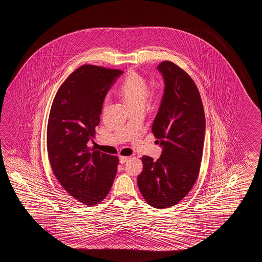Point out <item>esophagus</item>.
I'll return each instance as SVG.
<instances>
[{
    "label": "esophagus",
    "instance_id": "1",
    "mask_svg": "<svg viewBox=\"0 0 262 262\" xmlns=\"http://www.w3.org/2000/svg\"><path fill=\"white\" fill-rule=\"evenodd\" d=\"M119 159H120V163H121V164H124L125 162L128 160L129 156H120Z\"/></svg>",
    "mask_w": 262,
    "mask_h": 262
}]
</instances>
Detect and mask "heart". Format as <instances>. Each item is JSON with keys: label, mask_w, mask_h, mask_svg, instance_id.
Masks as SVG:
<instances>
[{"label": "heart", "mask_w": 262, "mask_h": 262, "mask_svg": "<svg viewBox=\"0 0 262 262\" xmlns=\"http://www.w3.org/2000/svg\"><path fill=\"white\" fill-rule=\"evenodd\" d=\"M118 92L132 108L144 106L149 95V84L140 74L130 71L120 85ZM106 102L107 98L105 99V103Z\"/></svg>", "instance_id": "b5f03b06"}]
</instances>
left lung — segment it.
Here are the masks:
<instances>
[{
	"instance_id": "left-lung-1",
	"label": "left lung",
	"mask_w": 262,
	"mask_h": 262,
	"mask_svg": "<svg viewBox=\"0 0 262 262\" xmlns=\"http://www.w3.org/2000/svg\"><path fill=\"white\" fill-rule=\"evenodd\" d=\"M157 69L165 91L151 131L163 150L156 161L142 156L138 185L149 205L164 209L176 205L194 186L206 125L201 95L189 75L172 61H162Z\"/></svg>"
}]
</instances>
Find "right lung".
<instances>
[{
    "instance_id": "1",
    "label": "right lung",
    "mask_w": 262,
    "mask_h": 262,
    "mask_svg": "<svg viewBox=\"0 0 262 262\" xmlns=\"http://www.w3.org/2000/svg\"><path fill=\"white\" fill-rule=\"evenodd\" d=\"M122 70L84 64L66 79L50 108L47 149L56 178L87 206L100 203L112 188L119 158L88 146L100 122L107 91Z\"/></svg>"
}]
</instances>
